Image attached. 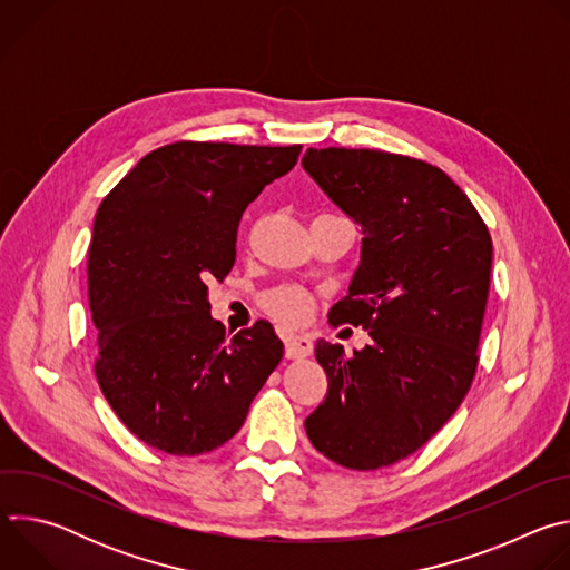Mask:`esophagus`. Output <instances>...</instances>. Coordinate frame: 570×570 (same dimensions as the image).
Returning a JSON list of instances; mask_svg holds the SVG:
<instances>
[{
    "label": "esophagus",
    "instance_id": "esophagus-1",
    "mask_svg": "<svg viewBox=\"0 0 570 570\" xmlns=\"http://www.w3.org/2000/svg\"><path fill=\"white\" fill-rule=\"evenodd\" d=\"M313 352V341L306 334L286 338V356L288 358H306Z\"/></svg>",
    "mask_w": 570,
    "mask_h": 570
}]
</instances>
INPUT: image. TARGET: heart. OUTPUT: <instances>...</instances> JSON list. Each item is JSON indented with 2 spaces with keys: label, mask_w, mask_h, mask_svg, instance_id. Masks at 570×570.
I'll return each instance as SVG.
<instances>
[{
  "label": "heart",
  "mask_w": 570,
  "mask_h": 570,
  "mask_svg": "<svg viewBox=\"0 0 570 570\" xmlns=\"http://www.w3.org/2000/svg\"><path fill=\"white\" fill-rule=\"evenodd\" d=\"M264 308L284 324H302L311 315L313 302L297 286H279L264 297Z\"/></svg>",
  "instance_id": "b5f03b06"
}]
</instances>
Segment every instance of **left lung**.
<instances>
[{"mask_svg": "<svg viewBox=\"0 0 570 570\" xmlns=\"http://www.w3.org/2000/svg\"><path fill=\"white\" fill-rule=\"evenodd\" d=\"M302 167L363 227L361 266L330 322L370 332L347 356L317 341L330 392L306 417L311 444L356 471L422 449L458 411L478 367L492 236L466 194L424 159L308 148Z\"/></svg>", "mask_w": 570, "mask_h": 570, "instance_id": "obj_1", "label": "left lung"}]
</instances>
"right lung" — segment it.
I'll use <instances>...</instances> for the list:
<instances>
[{
    "mask_svg": "<svg viewBox=\"0 0 570 570\" xmlns=\"http://www.w3.org/2000/svg\"><path fill=\"white\" fill-rule=\"evenodd\" d=\"M299 150L174 141L144 155L104 198L88 255L95 374L144 444L171 455L223 446L279 365L273 324L227 336L209 313L207 282L227 277L243 212Z\"/></svg>",
    "mask_w": 570,
    "mask_h": 570,
    "instance_id": "1",
    "label": "right lung"
}]
</instances>
